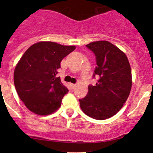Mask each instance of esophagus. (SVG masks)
Listing matches in <instances>:
<instances>
[{"instance_id":"obj_1","label":"esophagus","mask_w":153,"mask_h":153,"mask_svg":"<svg viewBox=\"0 0 153 153\" xmlns=\"http://www.w3.org/2000/svg\"><path fill=\"white\" fill-rule=\"evenodd\" d=\"M76 86V84H73V83H70V87H71L72 89H74Z\"/></svg>"}]
</instances>
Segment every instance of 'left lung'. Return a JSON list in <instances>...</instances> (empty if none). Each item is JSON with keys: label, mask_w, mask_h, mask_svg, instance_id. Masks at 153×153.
I'll use <instances>...</instances> for the list:
<instances>
[{"label": "left lung", "mask_w": 153, "mask_h": 153, "mask_svg": "<svg viewBox=\"0 0 153 153\" xmlns=\"http://www.w3.org/2000/svg\"><path fill=\"white\" fill-rule=\"evenodd\" d=\"M86 47L96 56L97 67L93 77L98 76L95 86L79 100L81 109L88 117L106 120L117 114L128 99L132 87L130 64L126 55L106 40L92 42Z\"/></svg>", "instance_id": "1"}]
</instances>
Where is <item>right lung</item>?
Returning <instances> with one entry per match:
<instances>
[{
    "mask_svg": "<svg viewBox=\"0 0 153 153\" xmlns=\"http://www.w3.org/2000/svg\"><path fill=\"white\" fill-rule=\"evenodd\" d=\"M54 42L41 41L28 48L14 70L13 82L24 105L37 115L46 116L60 108L68 89L58 77L65 56L75 50Z\"/></svg>",
    "mask_w": 153,
    "mask_h": 153,
    "instance_id": "add662e5",
    "label": "right lung"
}]
</instances>
